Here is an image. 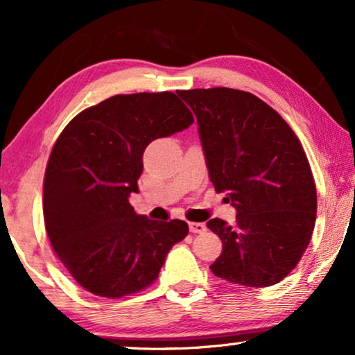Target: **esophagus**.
Instances as JSON below:
<instances>
[{"mask_svg": "<svg viewBox=\"0 0 355 355\" xmlns=\"http://www.w3.org/2000/svg\"><path fill=\"white\" fill-rule=\"evenodd\" d=\"M189 231L193 232V234H200V232L207 231V226L203 223H189Z\"/></svg>", "mask_w": 355, "mask_h": 355, "instance_id": "obj_1", "label": "esophagus"}]
</instances>
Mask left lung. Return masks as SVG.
Instances as JSON below:
<instances>
[{"mask_svg": "<svg viewBox=\"0 0 355 355\" xmlns=\"http://www.w3.org/2000/svg\"><path fill=\"white\" fill-rule=\"evenodd\" d=\"M197 118L208 176L236 208L234 225L213 218L221 255L213 275L266 288L299 263L312 237L317 189L297 135L249 92L226 87L178 92Z\"/></svg>", "mask_w": 355, "mask_h": 355, "instance_id": "1", "label": "left lung"}]
</instances>
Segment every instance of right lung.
Listing matches in <instances>:
<instances>
[{"instance_id":"right-lung-1","label":"right lung","mask_w":355,"mask_h":355,"mask_svg":"<svg viewBox=\"0 0 355 355\" xmlns=\"http://www.w3.org/2000/svg\"><path fill=\"white\" fill-rule=\"evenodd\" d=\"M192 113L173 92L114 95L66 125L48 159L43 218L72 278L119 299L148 288L168 252L187 236L182 220L155 221L129 203L150 142L181 132Z\"/></svg>"}]
</instances>
